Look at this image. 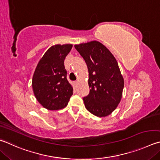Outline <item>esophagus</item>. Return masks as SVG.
Segmentation results:
<instances>
[{"mask_svg": "<svg viewBox=\"0 0 160 160\" xmlns=\"http://www.w3.org/2000/svg\"><path fill=\"white\" fill-rule=\"evenodd\" d=\"M78 83V81H75V82H74V84H75V85H77Z\"/></svg>", "mask_w": 160, "mask_h": 160, "instance_id": "esophagus-1", "label": "esophagus"}]
</instances>
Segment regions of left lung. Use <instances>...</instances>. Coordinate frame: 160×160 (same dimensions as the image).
Instances as JSON below:
<instances>
[{"label": "left lung", "instance_id": "1", "mask_svg": "<svg viewBox=\"0 0 160 160\" xmlns=\"http://www.w3.org/2000/svg\"><path fill=\"white\" fill-rule=\"evenodd\" d=\"M89 71V94L83 98L87 110L106 117L117 108L124 88V79L115 58L98 41L75 45Z\"/></svg>", "mask_w": 160, "mask_h": 160}]
</instances>
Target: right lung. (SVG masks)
I'll list each match as a JSON object with an SVG mask.
<instances>
[{"instance_id":"add662e5","label":"right lung","mask_w":160,"mask_h":160,"mask_svg":"<svg viewBox=\"0 0 160 160\" xmlns=\"http://www.w3.org/2000/svg\"><path fill=\"white\" fill-rule=\"evenodd\" d=\"M71 44L56 45L49 48L35 70L32 87L38 101L48 110L62 109L72 95V86L66 78L64 59Z\"/></svg>"}]
</instances>
